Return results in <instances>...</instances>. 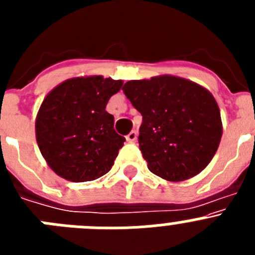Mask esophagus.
Returning <instances> with one entry per match:
<instances>
[{"label":"esophagus","mask_w":255,"mask_h":255,"mask_svg":"<svg viewBox=\"0 0 255 255\" xmlns=\"http://www.w3.org/2000/svg\"><path fill=\"white\" fill-rule=\"evenodd\" d=\"M136 139H138V132L135 131V130H131L129 134L126 135V140L129 141V143H134V141H136Z\"/></svg>","instance_id":"obj_1"}]
</instances>
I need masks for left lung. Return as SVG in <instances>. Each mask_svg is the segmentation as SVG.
Returning <instances> with one entry per match:
<instances>
[{
    "instance_id": "left-lung-1",
    "label": "left lung",
    "mask_w": 255,
    "mask_h": 255,
    "mask_svg": "<svg viewBox=\"0 0 255 255\" xmlns=\"http://www.w3.org/2000/svg\"><path fill=\"white\" fill-rule=\"evenodd\" d=\"M123 91L143 116L139 148L150 172L177 182L208 166L222 136L220 107L208 89L166 74L130 80Z\"/></svg>"
}]
</instances>
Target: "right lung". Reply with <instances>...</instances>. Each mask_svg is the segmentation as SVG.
I'll return each instance as SVG.
<instances>
[{"label": "right lung", "mask_w": 255, "mask_h": 255, "mask_svg": "<svg viewBox=\"0 0 255 255\" xmlns=\"http://www.w3.org/2000/svg\"><path fill=\"white\" fill-rule=\"evenodd\" d=\"M123 84L102 75L78 76L44 97L35 117V139L56 175L84 182L111 170L125 138L115 131L106 106Z\"/></svg>", "instance_id": "1"}]
</instances>
